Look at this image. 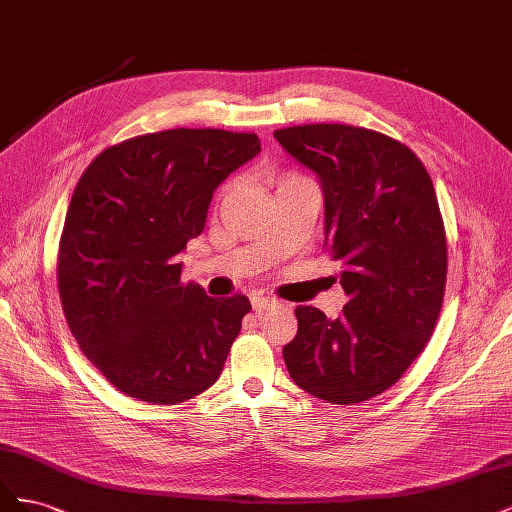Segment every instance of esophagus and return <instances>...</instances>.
<instances>
[{"label":"esophagus","mask_w":512,"mask_h":512,"mask_svg":"<svg viewBox=\"0 0 512 512\" xmlns=\"http://www.w3.org/2000/svg\"><path fill=\"white\" fill-rule=\"evenodd\" d=\"M277 305H280V303H277L275 299H269V297H252V307H254L256 314H265Z\"/></svg>","instance_id":"34e87169"}]
</instances>
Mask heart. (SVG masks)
Instances as JSON below:
<instances>
[{"mask_svg": "<svg viewBox=\"0 0 512 512\" xmlns=\"http://www.w3.org/2000/svg\"><path fill=\"white\" fill-rule=\"evenodd\" d=\"M303 177H299V175H282L280 179H277V185H280V188H282V185H288V183H292V181H301Z\"/></svg>", "mask_w": 512, "mask_h": 512, "instance_id": "obj_1", "label": "heart"}]
</instances>
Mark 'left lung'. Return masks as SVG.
Returning a JSON list of instances; mask_svg holds the SVG:
<instances>
[{
	"instance_id": "8db88e82",
	"label": "left lung",
	"mask_w": 512,
	"mask_h": 512,
	"mask_svg": "<svg viewBox=\"0 0 512 512\" xmlns=\"http://www.w3.org/2000/svg\"><path fill=\"white\" fill-rule=\"evenodd\" d=\"M318 177L324 247L342 262L348 303L337 318L294 309L299 331L284 346L294 384L352 406L393 386L423 352L446 286V235L425 166L395 138L344 123L273 132Z\"/></svg>"
}]
</instances>
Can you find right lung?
I'll use <instances>...</instances> for the list:
<instances>
[{
  "instance_id": "obj_1",
  "label": "right lung",
  "mask_w": 512,
  "mask_h": 512,
  "mask_svg": "<svg viewBox=\"0 0 512 512\" xmlns=\"http://www.w3.org/2000/svg\"><path fill=\"white\" fill-rule=\"evenodd\" d=\"M258 153L256 134L164 130L104 149L76 183L59 299L79 348L117 391L168 406L220 378L252 305L181 284L179 254L203 232L218 185Z\"/></svg>"
}]
</instances>
